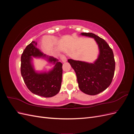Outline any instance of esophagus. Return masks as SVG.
Instances as JSON below:
<instances>
[{
	"label": "esophagus",
	"mask_w": 134,
	"mask_h": 134,
	"mask_svg": "<svg viewBox=\"0 0 134 134\" xmlns=\"http://www.w3.org/2000/svg\"><path fill=\"white\" fill-rule=\"evenodd\" d=\"M60 59H61V60H62V61L63 63L66 62L67 59H66V58L64 55H62V56H60Z\"/></svg>",
	"instance_id": "1"
}]
</instances>
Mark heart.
Segmentation results:
<instances>
[{
  "mask_svg": "<svg viewBox=\"0 0 134 134\" xmlns=\"http://www.w3.org/2000/svg\"><path fill=\"white\" fill-rule=\"evenodd\" d=\"M51 48L52 49H54L57 47L58 44H59V41L55 37H52L51 38Z\"/></svg>",
  "mask_w": 134,
  "mask_h": 134,
  "instance_id": "1",
  "label": "heart"
}]
</instances>
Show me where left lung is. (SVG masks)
Instances as JSON below:
<instances>
[{
	"instance_id": "left-lung-1",
	"label": "left lung",
	"mask_w": 134,
	"mask_h": 134,
	"mask_svg": "<svg viewBox=\"0 0 134 134\" xmlns=\"http://www.w3.org/2000/svg\"><path fill=\"white\" fill-rule=\"evenodd\" d=\"M80 35L94 38L99 50L98 58L94 62L68 59L74 70L80 90L94 96L106 90L111 84L115 73V62L112 50L105 40L92 33Z\"/></svg>"
}]
</instances>
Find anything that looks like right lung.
<instances>
[{"label":"right lung","instance_id":"obj_1","mask_svg":"<svg viewBox=\"0 0 134 134\" xmlns=\"http://www.w3.org/2000/svg\"><path fill=\"white\" fill-rule=\"evenodd\" d=\"M32 41L26 47L21 56V72L26 86L32 93L43 97H51L59 92L62 82L63 64L58 59L44 54ZM41 58L54 65L48 72L36 71L33 58Z\"/></svg>","mask_w":134,"mask_h":134}]
</instances>
